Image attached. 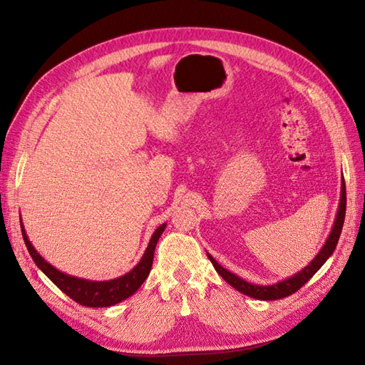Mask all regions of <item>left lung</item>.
<instances>
[{
	"label": "left lung",
	"mask_w": 365,
	"mask_h": 365,
	"mask_svg": "<svg viewBox=\"0 0 365 365\" xmlns=\"http://www.w3.org/2000/svg\"><path fill=\"white\" fill-rule=\"evenodd\" d=\"M345 210H346V191H345V180H342V191H340V202H339V210H337V216L334 221V226H332L331 234L327 240V243L323 245V247L320 250V252L315 255V259L309 263L306 268H302L299 273L293 274L289 279H284V281L273 284V285H257V284H251L246 282L245 279L238 277L237 274L230 273L226 268H222L218 262H216L210 254L208 259L213 263L215 269L218 271V274L226 281L227 284H230L234 287L235 290L242 292L243 294H247V297L255 298V299H262V301H271V299H281L289 297V294L298 292L302 285H304L309 279H311L317 271H319L323 263L327 262L331 254L334 252L336 246L339 243V237L340 232H342L344 227V221H345Z\"/></svg>",
	"instance_id": "left-lung-1"
}]
</instances>
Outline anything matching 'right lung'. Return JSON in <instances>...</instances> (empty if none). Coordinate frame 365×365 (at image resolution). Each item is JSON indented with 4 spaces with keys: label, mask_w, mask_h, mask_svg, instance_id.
<instances>
[{
    "label": "right lung",
    "mask_w": 365,
    "mask_h": 365,
    "mask_svg": "<svg viewBox=\"0 0 365 365\" xmlns=\"http://www.w3.org/2000/svg\"><path fill=\"white\" fill-rule=\"evenodd\" d=\"M20 226H21V235H23V240H25L29 255L33 257L36 265L42 269V273L48 277L59 290H63L68 298H72L81 306L110 307L131 297V294H133L139 287L143 285L147 276H149L152 269L155 246H157L161 234L165 232L166 224H161V226L153 232L149 246H147V250L141 257V260L138 262V265L131 269L130 273L123 274L120 277L111 279V281H88V279L68 276L63 273V271L51 267L50 263L34 250V246L31 245L21 221H20Z\"/></svg>",
    "instance_id": "add662e5"
}]
</instances>
